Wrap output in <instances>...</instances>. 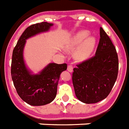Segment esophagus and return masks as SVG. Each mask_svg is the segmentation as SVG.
<instances>
[{
	"mask_svg": "<svg viewBox=\"0 0 129 129\" xmlns=\"http://www.w3.org/2000/svg\"><path fill=\"white\" fill-rule=\"evenodd\" d=\"M68 72H73V66H72V65H69V66H68Z\"/></svg>",
	"mask_w": 129,
	"mask_h": 129,
	"instance_id": "1",
	"label": "esophagus"
}]
</instances>
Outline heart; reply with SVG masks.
Instances as JSON below:
<instances>
[{"mask_svg": "<svg viewBox=\"0 0 129 129\" xmlns=\"http://www.w3.org/2000/svg\"><path fill=\"white\" fill-rule=\"evenodd\" d=\"M88 36V31H80L73 38L70 43V49L74 50L79 48L76 52V57L79 59H85L88 57L95 46V38L90 36L87 38Z\"/></svg>", "mask_w": 129, "mask_h": 129, "instance_id": "1", "label": "heart"}]
</instances>
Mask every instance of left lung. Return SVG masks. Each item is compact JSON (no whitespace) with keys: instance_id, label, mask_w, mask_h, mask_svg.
I'll return each mask as SVG.
<instances>
[{"instance_id":"left-lung-1","label":"left lung","mask_w":129,"mask_h":129,"mask_svg":"<svg viewBox=\"0 0 129 129\" xmlns=\"http://www.w3.org/2000/svg\"><path fill=\"white\" fill-rule=\"evenodd\" d=\"M76 66L72 81L77 99L87 104L105 99L117 80L119 59L115 47L101 27L95 55Z\"/></svg>"}]
</instances>
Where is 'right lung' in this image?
I'll return each instance as SVG.
<instances>
[{
  "label": "right lung",
  "instance_id": "right-lung-1",
  "mask_svg": "<svg viewBox=\"0 0 129 129\" xmlns=\"http://www.w3.org/2000/svg\"><path fill=\"white\" fill-rule=\"evenodd\" d=\"M53 24L42 22L32 24L24 30L12 52L11 76L17 93L23 101L33 106L45 105L52 102L57 94L59 75L67 70L66 63H51L39 74H31L23 58L26 40L33 36L47 32Z\"/></svg>",
  "mask_w": 129,
  "mask_h": 129
}]
</instances>
